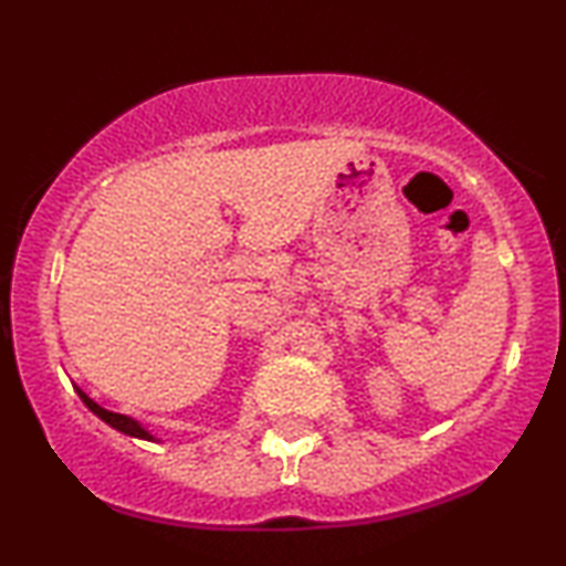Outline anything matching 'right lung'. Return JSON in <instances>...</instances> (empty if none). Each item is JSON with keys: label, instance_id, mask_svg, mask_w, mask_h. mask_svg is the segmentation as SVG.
Masks as SVG:
<instances>
[{"label": "right lung", "instance_id": "1", "mask_svg": "<svg viewBox=\"0 0 566 566\" xmlns=\"http://www.w3.org/2000/svg\"><path fill=\"white\" fill-rule=\"evenodd\" d=\"M76 389V394H80V399L84 401V405H87V409L90 412H95L99 420L103 422H107L111 424L113 430H118V432H123V436H130V438H138V440H151V443H161V440L154 436L151 430H146L142 422L138 420H134V417H128V415H118V412H111V409H105V407H99L95 399H90L87 394H84L80 386H74Z\"/></svg>", "mask_w": 566, "mask_h": 566}]
</instances>
